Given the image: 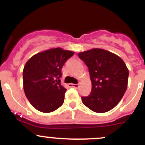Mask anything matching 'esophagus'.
<instances>
[{
	"instance_id": "esophagus-1",
	"label": "esophagus",
	"mask_w": 145,
	"mask_h": 145,
	"mask_svg": "<svg viewBox=\"0 0 145 145\" xmlns=\"http://www.w3.org/2000/svg\"><path fill=\"white\" fill-rule=\"evenodd\" d=\"M69 87L78 88L79 87V85H78V84H73V83H69Z\"/></svg>"
}]
</instances>
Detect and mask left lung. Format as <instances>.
<instances>
[{
	"mask_svg": "<svg viewBox=\"0 0 145 145\" xmlns=\"http://www.w3.org/2000/svg\"><path fill=\"white\" fill-rule=\"evenodd\" d=\"M88 67L92 90L81 97L83 105L97 113L109 112L118 105L128 86V69L123 59L100 48L78 53Z\"/></svg>",
	"mask_w": 145,
	"mask_h": 145,
	"instance_id": "left-lung-1",
	"label": "left lung"
}]
</instances>
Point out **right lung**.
Returning a JSON list of instances; mask_svg holds the SVG:
<instances>
[{
    "label": "right lung",
    "instance_id": "add662e5",
    "mask_svg": "<svg viewBox=\"0 0 145 145\" xmlns=\"http://www.w3.org/2000/svg\"><path fill=\"white\" fill-rule=\"evenodd\" d=\"M74 54L62 48H52L36 54L27 61L23 70L24 90L37 110L49 113L64 103L67 89L61 84V71Z\"/></svg>",
    "mask_w": 145,
    "mask_h": 145
}]
</instances>
